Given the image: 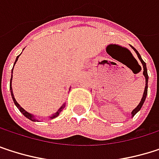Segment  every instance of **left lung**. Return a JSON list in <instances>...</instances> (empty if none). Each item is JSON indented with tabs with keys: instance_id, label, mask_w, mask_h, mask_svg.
Instances as JSON below:
<instances>
[{
	"instance_id": "left-lung-1",
	"label": "left lung",
	"mask_w": 159,
	"mask_h": 159,
	"mask_svg": "<svg viewBox=\"0 0 159 159\" xmlns=\"http://www.w3.org/2000/svg\"><path fill=\"white\" fill-rule=\"evenodd\" d=\"M132 49L135 51V52L137 53V56H138V58L140 59V61H141V63H142V65H143V76L145 77V88H144V92H143V98H142V100H141V102H140V104L137 106V107L136 108H134L133 110H132V112H131V115H132V117L142 108V107H143V103H144V101H145V98H146V95H147V88H148V85H147V83H148V75H147V68H146V64L143 62V60L142 59V57H141V55H140V53L138 52V51L134 48V47H132Z\"/></svg>"
}]
</instances>
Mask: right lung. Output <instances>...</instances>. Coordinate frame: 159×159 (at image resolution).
I'll use <instances>...</instances> for the list:
<instances>
[{"label": "right lung", "instance_id": "right-lung-1", "mask_svg": "<svg viewBox=\"0 0 159 159\" xmlns=\"http://www.w3.org/2000/svg\"><path fill=\"white\" fill-rule=\"evenodd\" d=\"M18 57H19V55H18V56L16 57V60L15 64L16 63V61H17ZM13 69H14V67H13ZM12 73H13V70H12ZM12 77H13V75H12ZM12 77H11V82H12ZM10 89H11V94H12V98H13V100H14V103H15V105L16 106V107H17V108L19 109V111H20V112H21V113H22V114H23V115H24V116H25L26 118H28V119H30V120H32V121H36V119L34 118V116H33V115L30 114V113H29V112H27V111H26L25 109H23V108H22V107H21L19 106V104H18V103H17V102L16 101V99H15V97H14V94H13V91H12V86H10ZM64 107H65V106L63 105V106H62V107H60V109H59V110H58V111H57V112H56L55 114H53V115H52V117H51V119H54V118H56V117H57V116H58V115L60 114V112L62 111V109H63Z\"/></svg>", "mask_w": 159, "mask_h": 159}]
</instances>
